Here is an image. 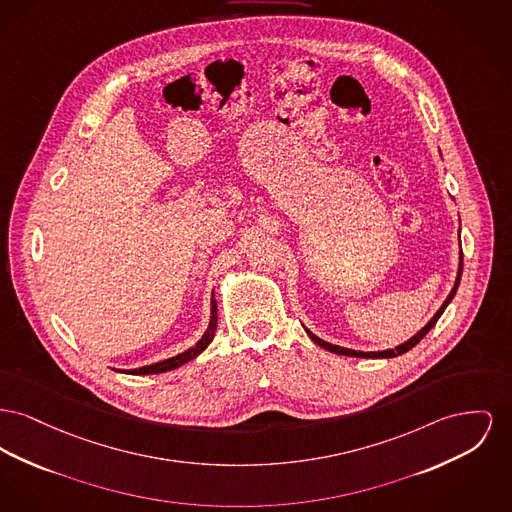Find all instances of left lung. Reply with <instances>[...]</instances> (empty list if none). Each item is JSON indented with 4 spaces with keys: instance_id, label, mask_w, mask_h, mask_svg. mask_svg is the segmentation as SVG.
I'll use <instances>...</instances> for the list:
<instances>
[{
    "instance_id": "left-lung-1",
    "label": "left lung",
    "mask_w": 512,
    "mask_h": 512,
    "mask_svg": "<svg viewBox=\"0 0 512 512\" xmlns=\"http://www.w3.org/2000/svg\"><path fill=\"white\" fill-rule=\"evenodd\" d=\"M462 245H460V230H458V271H456V278H454V286H452L451 294L447 296V300L443 301V305L437 309V313L427 321V325L425 327H421L420 331L416 332L412 338H408L406 342H402V344H398V346H394V348H389V350H379V352H361V350H350V348H342V346H336V344H331V342H327V340H323V338H319L317 334H313V332L309 331L307 327H303L305 332H307V336L317 344V346H321V348H325V350H329L332 354H338V356H348V358H371V360H383V358H396V356H400V354H406L408 350H412L418 342H420L421 338L427 334V332L431 331L433 327H435V323L439 321V317L445 313V309L449 307V303H451L452 298L456 296V290H458V284H460V278H462Z\"/></svg>"
}]
</instances>
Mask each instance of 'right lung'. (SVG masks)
<instances>
[{"mask_svg": "<svg viewBox=\"0 0 512 512\" xmlns=\"http://www.w3.org/2000/svg\"><path fill=\"white\" fill-rule=\"evenodd\" d=\"M216 327H218V307H216L214 290H212L209 327H207V331L203 332V336H201L191 348H187L185 352L176 354V356H172V358H168V360L156 361V363H151V365H143V367H135V369H120V373H127V375H154V373H166V371L178 369L183 363L195 360L201 352L207 350V346L211 344L212 338H214V334H216ZM116 371H118V369H116Z\"/></svg>", "mask_w": 512, "mask_h": 512, "instance_id": "1", "label": "right lung"}]
</instances>
